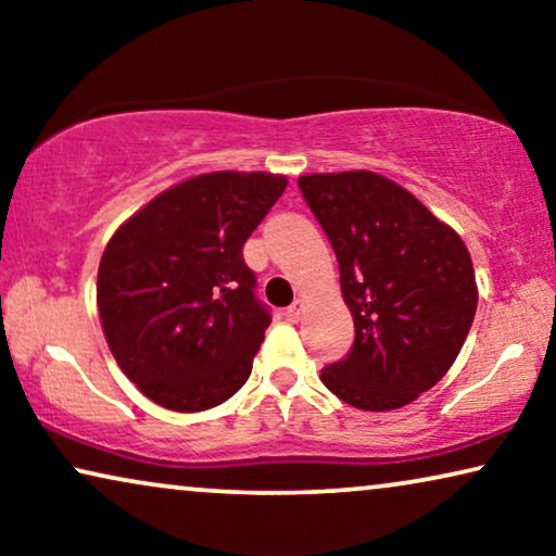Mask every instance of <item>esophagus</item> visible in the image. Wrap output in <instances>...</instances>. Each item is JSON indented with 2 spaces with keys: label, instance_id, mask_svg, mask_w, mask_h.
<instances>
[{
  "label": "esophagus",
  "instance_id": "34e87169",
  "mask_svg": "<svg viewBox=\"0 0 556 556\" xmlns=\"http://www.w3.org/2000/svg\"><path fill=\"white\" fill-rule=\"evenodd\" d=\"M301 311H303V301H301V299H299V301H293L291 306L286 308L288 321H299V318H301Z\"/></svg>",
  "mask_w": 556,
  "mask_h": 556
}]
</instances>
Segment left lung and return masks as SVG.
Segmentation results:
<instances>
[{
    "label": "left lung",
    "instance_id": "8db88e82",
    "mask_svg": "<svg viewBox=\"0 0 556 556\" xmlns=\"http://www.w3.org/2000/svg\"><path fill=\"white\" fill-rule=\"evenodd\" d=\"M301 194L339 261L354 344L321 369L346 405L384 413L435 387L473 324L468 248L420 200L375 172L308 174Z\"/></svg>",
    "mask_w": 556,
    "mask_h": 556
}]
</instances>
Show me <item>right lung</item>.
Here are the masks:
<instances>
[{
  "instance_id": "add662e5",
  "label": "right lung",
  "mask_w": 556,
  "mask_h": 556,
  "mask_svg": "<svg viewBox=\"0 0 556 556\" xmlns=\"http://www.w3.org/2000/svg\"><path fill=\"white\" fill-rule=\"evenodd\" d=\"M286 185L261 172L202 174L151 200L105 245V341L156 405L202 413L248 382L270 308L257 299L242 245Z\"/></svg>"
}]
</instances>
